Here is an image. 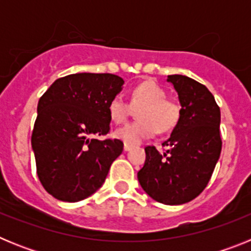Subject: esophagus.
<instances>
[{"mask_svg": "<svg viewBox=\"0 0 251 251\" xmlns=\"http://www.w3.org/2000/svg\"><path fill=\"white\" fill-rule=\"evenodd\" d=\"M132 150V146L128 145V143H124V151H129Z\"/></svg>", "mask_w": 251, "mask_h": 251, "instance_id": "34e87169", "label": "esophagus"}]
</instances>
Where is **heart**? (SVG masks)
Instances as JSON below:
<instances>
[{
  "mask_svg": "<svg viewBox=\"0 0 251 251\" xmlns=\"http://www.w3.org/2000/svg\"><path fill=\"white\" fill-rule=\"evenodd\" d=\"M138 109L139 121L115 130V137L128 145H137L152 137L157 130L170 132L178 124L182 108L177 101L167 99L166 90L153 81H145L134 86L130 92V104L119 97L112 99L108 106L110 119L122 124L127 121L132 108Z\"/></svg>",
  "mask_w": 251,
  "mask_h": 251,
  "instance_id": "heart-1",
  "label": "heart"
}]
</instances>
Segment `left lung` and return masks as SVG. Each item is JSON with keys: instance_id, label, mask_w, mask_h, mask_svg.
<instances>
[{"instance_id": "1", "label": "left lung", "mask_w": 251, "mask_h": 251, "mask_svg": "<svg viewBox=\"0 0 251 251\" xmlns=\"http://www.w3.org/2000/svg\"><path fill=\"white\" fill-rule=\"evenodd\" d=\"M178 93L182 114L165 152L147 146L145 166L138 171L142 188L153 200L181 205L205 190L220 157V108L210 90L185 75H168Z\"/></svg>"}]
</instances>
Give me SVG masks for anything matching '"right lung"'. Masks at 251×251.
<instances>
[{
	"label": "right lung",
	"instance_id": "obj_1",
	"mask_svg": "<svg viewBox=\"0 0 251 251\" xmlns=\"http://www.w3.org/2000/svg\"><path fill=\"white\" fill-rule=\"evenodd\" d=\"M123 83L114 74H70L40 98L31 146L40 182L57 200L76 202L94 194L123 152V142L108 137V106Z\"/></svg>",
	"mask_w": 251,
	"mask_h": 251
}]
</instances>
